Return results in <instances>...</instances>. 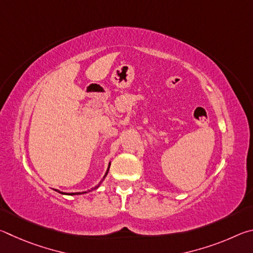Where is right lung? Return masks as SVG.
<instances>
[{"label":"right lung","mask_w":253,"mask_h":253,"mask_svg":"<svg viewBox=\"0 0 253 253\" xmlns=\"http://www.w3.org/2000/svg\"><path fill=\"white\" fill-rule=\"evenodd\" d=\"M109 168H110V163H109V165H108V169H107V170H106V173H105V175H104V177H102V179L100 181V183L98 184L97 186H95V187H92L90 191H88V192H91V191H93V190H96V188H98L100 186V184L104 182V179H105V177L107 176V174H108V172H109ZM58 192V193H60V194H66V195H80V194H84V193H88V192H77V193H63V192H60V191H58V190H55Z\"/></svg>","instance_id":"right-lung-1"}]
</instances>
